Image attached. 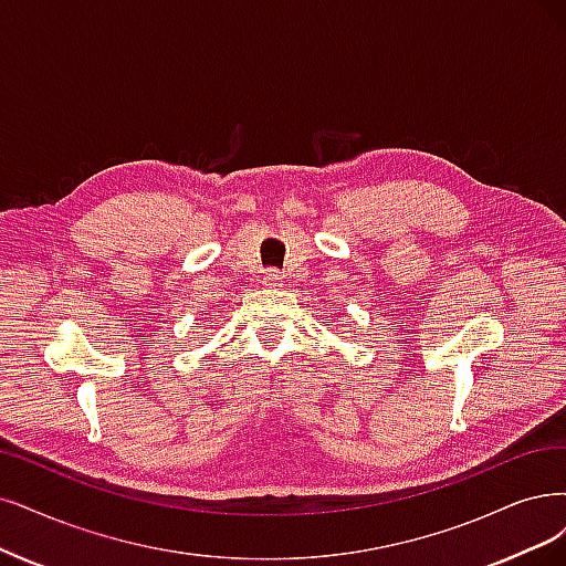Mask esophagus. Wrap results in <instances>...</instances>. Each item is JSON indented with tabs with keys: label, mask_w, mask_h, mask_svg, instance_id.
I'll list each match as a JSON object with an SVG mask.
<instances>
[{
	"label": "esophagus",
	"mask_w": 566,
	"mask_h": 566,
	"mask_svg": "<svg viewBox=\"0 0 566 566\" xmlns=\"http://www.w3.org/2000/svg\"><path fill=\"white\" fill-rule=\"evenodd\" d=\"M282 280H284V275H282L277 268H268L265 270V275H263V284L265 286H280Z\"/></svg>",
	"instance_id": "esophagus-1"
}]
</instances>
